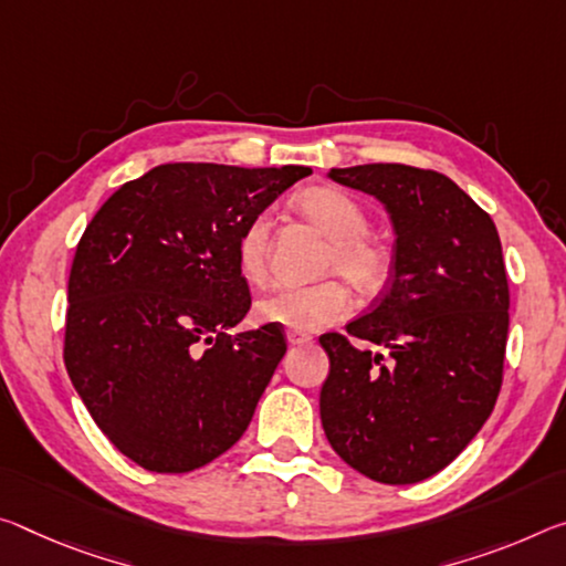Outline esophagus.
Returning <instances> with one entry per match:
<instances>
[{
    "label": "esophagus",
    "instance_id": "1",
    "mask_svg": "<svg viewBox=\"0 0 566 566\" xmlns=\"http://www.w3.org/2000/svg\"><path fill=\"white\" fill-rule=\"evenodd\" d=\"M286 343H290L292 347H302V345H310V343H312V337H310V335H304V332H294V329H290V332H286Z\"/></svg>",
    "mask_w": 566,
    "mask_h": 566
}]
</instances>
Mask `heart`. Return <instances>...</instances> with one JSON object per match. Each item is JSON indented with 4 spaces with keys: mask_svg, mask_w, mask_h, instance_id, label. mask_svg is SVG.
<instances>
[{
    "mask_svg": "<svg viewBox=\"0 0 566 566\" xmlns=\"http://www.w3.org/2000/svg\"><path fill=\"white\" fill-rule=\"evenodd\" d=\"M300 211L332 239L325 269L339 272L365 294L378 292L388 276V254L367 234V213L353 196L337 188H310L297 199ZM272 221L266 213L251 219L241 231L237 259L249 282H264L269 269ZM349 312V292L339 280L307 286H274L256 302L254 315L264 325H282L294 332H317Z\"/></svg>",
    "mask_w": 566,
    "mask_h": 566,
    "instance_id": "heart-1",
    "label": "heart"
}]
</instances>
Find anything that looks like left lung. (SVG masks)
Instances as JSON below:
<instances>
[{
	"label": "left lung",
	"mask_w": 566,
	"mask_h": 566,
	"mask_svg": "<svg viewBox=\"0 0 566 566\" xmlns=\"http://www.w3.org/2000/svg\"><path fill=\"white\" fill-rule=\"evenodd\" d=\"M335 184L370 193L388 211L396 249L380 302L327 332L329 375L319 418L345 463L380 483H418L446 469L501 390L509 280L499 231L451 178L402 164L332 168Z\"/></svg>",
	"instance_id": "8db88e82"
}]
</instances>
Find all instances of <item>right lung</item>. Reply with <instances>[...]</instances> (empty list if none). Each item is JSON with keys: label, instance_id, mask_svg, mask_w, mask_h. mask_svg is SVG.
<instances>
[{"label": "right lung", "instance_id": "obj_1", "mask_svg": "<svg viewBox=\"0 0 566 566\" xmlns=\"http://www.w3.org/2000/svg\"><path fill=\"white\" fill-rule=\"evenodd\" d=\"M312 170L166 164L123 184L80 239L65 367L123 455L156 473L229 451L286 353L280 325L231 335L251 307L237 244Z\"/></svg>", "mask_w": 566, "mask_h": 566}]
</instances>
